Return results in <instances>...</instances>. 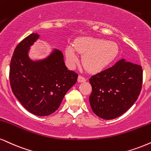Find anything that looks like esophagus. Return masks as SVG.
<instances>
[{
  "mask_svg": "<svg viewBox=\"0 0 151 151\" xmlns=\"http://www.w3.org/2000/svg\"><path fill=\"white\" fill-rule=\"evenodd\" d=\"M85 81H86V78L83 77V76H79L78 78V83H83V82Z\"/></svg>",
  "mask_w": 151,
  "mask_h": 151,
  "instance_id": "obj_1",
  "label": "esophagus"
}]
</instances>
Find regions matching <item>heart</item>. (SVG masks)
<instances>
[{
	"label": "heart",
	"mask_w": 151,
	"mask_h": 151,
	"mask_svg": "<svg viewBox=\"0 0 151 151\" xmlns=\"http://www.w3.org/2000/svg\"><path fill=\"white\" fill-rule=\"evenodd\" d=\"M73 48L77 52L83 55V66L92 73L106 69L118 54V47L114 42L93 38H78L74 42ZM74 50L72 47L66 49L67 61L71 66L78 62V57Z\"/></svg>",
	"instance_id": "heart-1"
}]
</instances>
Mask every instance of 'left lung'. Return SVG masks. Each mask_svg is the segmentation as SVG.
<instances>
[{"mask_svg":"<svg viewBox=\"0 0 151 151\" xmlns=\"http://www.w3.org/2000/svg\"><path fill=\"white\" fill-rule=\"evenodd\" d=\"M89 81L93 112L102 119L112 120L125 113L138 99L142 87V67L122 59Z\"/></svg>","mask_w":151,"mask_h":151,"instance_id":"8db88e82","label":"left lung"}]
</instances>
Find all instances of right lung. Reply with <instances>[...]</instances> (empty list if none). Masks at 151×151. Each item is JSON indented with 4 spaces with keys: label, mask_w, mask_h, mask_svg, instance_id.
<instances>
[{
    "label": "right lung",
    "mask_w": 151,
    "mask_h": 151,
    "mask_svg": "<svg viewBox=\"0 0 151 151\" xmlns=\"http://www.w3.org/2000/svg\"><path fill=\"white\" fill-rule=\"evenodd\" d=\"M38 38V33H31L17 45L9 78L13 94L22 106L33 114L46 116L59 109L78 75L68 70L62 52L57 49L42 60L30 59V47Z\"/></svg>",
    "instance_id": "right-lung-1"
}]
</instances>
